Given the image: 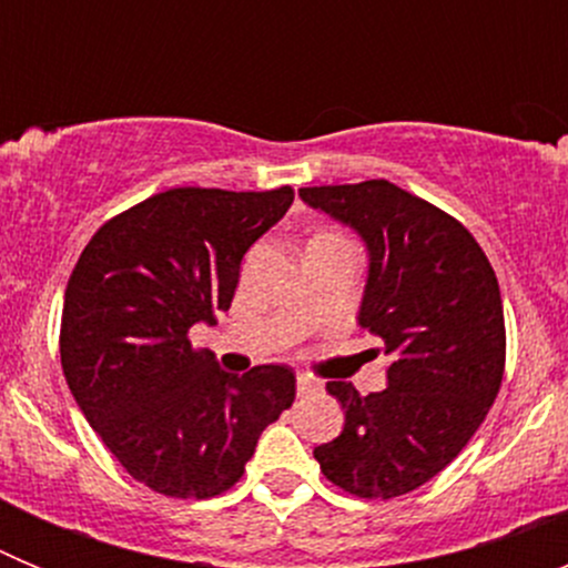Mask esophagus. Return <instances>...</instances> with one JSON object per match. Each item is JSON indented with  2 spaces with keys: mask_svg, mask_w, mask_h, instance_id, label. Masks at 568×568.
Masks as SVG:
<instances>
[{
  "mask_svg": "<svg viewBox=\"0 0 568 568\" xmlns=\"http://www.w3.org/2000/svg\"><path fill=\"white\" fill-rule=\"evenodd\" d=\"M295 389H298V395H313L318 389V384L313 378H307V375H298L295 378Z\"/></svg>",
  "mask_w": 568,
  "mask_h": 568,
  "instance_id": "esophagus-1",
  "label": "esophagus"
}]
</instances>
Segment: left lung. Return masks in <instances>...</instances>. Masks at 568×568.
Returning a JSON list of instances; mask_svg holds the SVG:
<instances>
[{
	"mask_svg": "<svg viewBox=\"0 0 568 568\" xmlns=\"http://www.w3.org/2000/svg\"><path fill=\"white\" fill-rule=\"evenodd\" d=\"M298 195L364 241L358 324L393 358L381 393L329 381L344 429L313 455L349 495L398 498L453 464L498 398L506 361L498 278L464 224L386 179Z\"/></svg>",
	"mask_w": 568,
	"mask_h": 568,
	"instance_id": "left-lung-1",
	"label": "left lung"
}]
</instances>
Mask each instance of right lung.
Returning <instances> with one entry per match:
<instances>
[{
    "label": "right lung",
    "mask_w": 568,
    "mask_h": 568,
    "mask_svg": "<svg viewBox=\"0 0 568 568\" xmlns=\"http://www.w3.org/2000/svg\"><path fill=\"white\" fill-rule=\"evenodd\" d=\"M290 204L293 187H173L102 224L79 255L59 335L64 381L115 460L153 491H227L293 406L290 366L230 375L187 338L230 310L241 258Z\"/></svg>",
    "instance_id": "add662e5"
}]
</instances>
